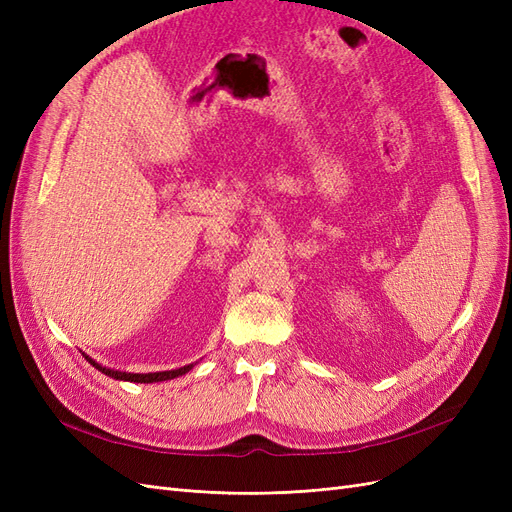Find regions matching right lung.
I'll return each instance as SVG.
<instances>
[{"label":"right lung","mask_w":512,"mask_h":512,"mask_svg":"<svg viewBox=\"0 0 512 512\" xmlns=\"http://www.w3.org/2000/svg\"><path fill=\"white\" fill-rule=\"evenodd\" d=\"M85 359L94 365L98 371H102L104 376L108 378H115V380H123V382H141V384H151V382H164V380H173L179 378L183 374H188V371L194 367V363L190 365H183L179 369H168V371H151V374H128V371H119V369H111V367H104L98 361L91 359V356H85Z\"/></svg>","instance_id":"add662e5"}]
</instances>
